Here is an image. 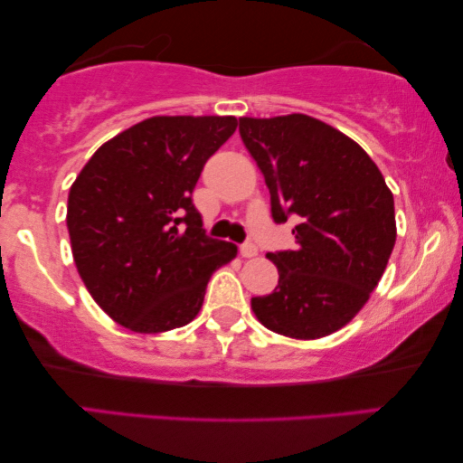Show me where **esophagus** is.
I'll list each match as a JSON object with an SVG mask.
<instances>
[{
    "instance_id": "34e87169",
    "label": "esophagus",
    "mask_w": 463,
    "mask_h": 463,
    "mask_svg": "<svg viewBox=\"0 0 463 463\" xmlns=\"http://www.w3.org/2000/svg\"><path fill=\"white\" fill-rule=\"evenodd\" d=\"M240 254L241 259H254V256L259 254V248H256L252 241H246V244L240 246Z\"/></svg>"
}]
</instances>
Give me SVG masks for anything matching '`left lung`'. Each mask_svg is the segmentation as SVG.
<instances>
[{"instance_id":"8db88e82","label":"left lung","mask_w":463,"mask_h":463,"mask_svg":"<svg viewBox=\"0 0 463 463\" xmlns=\"http://www.w3.org/2000/svg\"><path fill=\"white\" fill-rule=\"evenodd\" d=\"M240 135L269 186L272 219L298 217L295 248L267 254L279 285L252 298V312L277 335L328 336L361 312L388 267L393 194L359 143L314 117H241Z\"/></svg>"}]
</instances>
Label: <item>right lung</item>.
<instances>
[{
	"label": "right lung",
	"mask_w": 463,
	"mask_h": 463,
	"mask_svg": "<svg viewBox=\"0 0 463 463\" xmlns=\"http://www.w3.org/2000/svg\"><path fill=\"white\" fill-rule=\"evenodd\" d=\"M236 117H151L98 147L70 188L73 262L94 301L141 335L201 312L213 272L236 259L204 236L193 191Z\"/></svg>",
	"instance_id": "obj_1"
}]
</instances>
